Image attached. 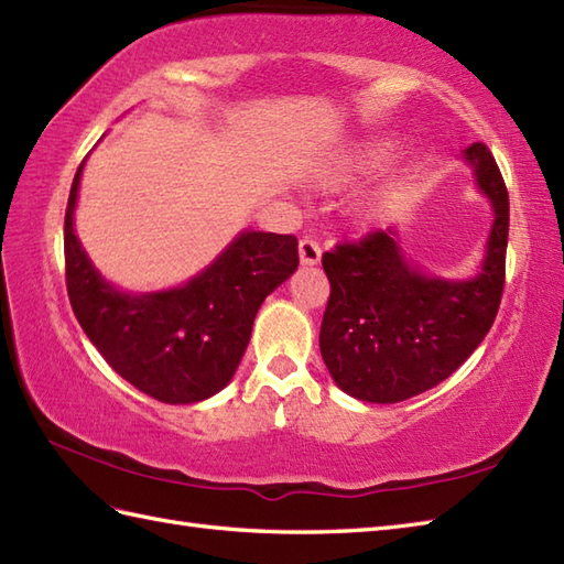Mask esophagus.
Segmentation results:
<instances>
[{"label": "esophagus", "mask_w": 564, "mask_h": 564, "mask_svg": "<svg viewBox=\"0 0 564 564\" xmlns=\"http://www.w3.org/2000/svg\"><path fill=\"white\" fill-rule=\"evenodd\" d=\"M300 261H303V267H314V264H319V259H322V247H319V242L317 240H312V238H303L300 240Z\"/></svg>", "instance_id": "34e87169"}]
</instances>
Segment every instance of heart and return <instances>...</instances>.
Masks as SVG:
<instances>
[{
  "label": "heart",
  "instance_id": "1",
  "mask_svg": "<svg viewBox=\"0 0 564 564\" xmlns=\"http://www.w3.org/2000/svg\"><path fill=\"white\" fill-rule=\"evenodd\" d=\"M384 159V149L382 147H362L356 149L352 153H348L341 170H338V177H352V175H362V173H370L379 165V161Z\"/></svg>",
  "mask_w": 564,
  "mask_h": 564
}]
</instances>
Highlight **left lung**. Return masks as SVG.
I'll use <instances>...</instances> for the list:
<instances>
[{
    "mask_svg": "<svg viewBox=\"0 0 564 564\" xmlns=\"http://www.w3.org/2000/svg\"><path fill=\"white\" fill-rule=\"evenodd\" d=\"M464 161L492 206L486 257L474 279L430 276L401 250L394 228L324 252L332 283L319 350L348 397L397 403L444 382L474 352L500 310L509 235V196L486 143H470Z\"/></svg>",
    "mask_w": 564,
    "mask_h": 564,
    "instance_id": "obj_1",
    "label": "left lung"
}]
</instances>
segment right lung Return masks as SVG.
Instances as JSON below:
<instances>
[{
	"label": "right lung",
	"mask_w": 564,
	"mask_h": 564,
	"mask_svg": "<svg viewBox=\"0 0 564 564\" xmlns=\"http://www.w3.org/2000/svg\"><path fill=\"white\" fill-rule=\"evenodd\" d=\"M84 163L64 214L67 293L78 324L110 368L143 394L163 403L218 394L238 370L261 303L297 269V238L242 230L187 283L124 293L100 276L74 232Z\"/></svg>",
	"instance_id": "right-lung-1"
}]
</instances>
